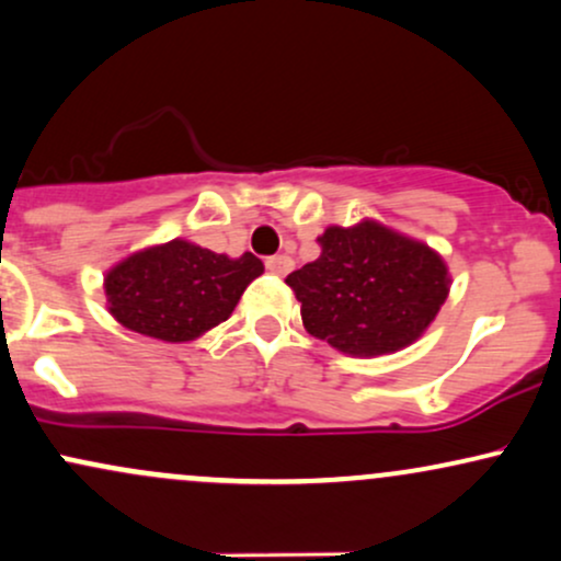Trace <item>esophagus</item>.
I'll list each match as a JSON object with an SVG mask.
<instances>
[{"label":"esophagus","mask_w":561,"mask_h":561,"mask_svg":"<svg viewBox=\"0 0 561 561\" xmlns=\"http://www.w3.org/2000/svg\"><path fill=\"white\" fill-rule=\"evenodd\" d=\"M293 259H289V255H272V259H266V268H268V274H274V276H285V274H289L293 272Z\"/></svg>","instance_id":"esophagus-1"}]
</instances>
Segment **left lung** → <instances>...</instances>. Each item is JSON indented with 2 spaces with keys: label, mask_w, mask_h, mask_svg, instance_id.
Segmentation results:
<instances>
[{
  "label": "left lung",
  "mask_w": 561,
  "mask_h": 561,
  "mask_svg": "<svg viewBox=\"0 0 561 561\" xmlns=\"http://www.w3.org/2000/svg\"><path fill=\"white\" fill-rule=\"evenodd\" d=\"M321 255L287 276L302 327L347 356L371 358L414 343L448 298V266L433 248L364 218L330 227Z\"/></svg>",
  "instance_id": "8db88e82"
}]
</instances>
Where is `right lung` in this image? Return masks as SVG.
Listing matches in <instances>:
<instances>
[{
	"label": "right lung",
	"mask_w": 561,
	"mask_h": 561,
	"mask_svg": "<svg viewBox=\"0 0 561 561\" xmlns=\"http://www.w3.org/2000/svg\"><path fill=\"white\" fill-rule=\"evenodd\" d=\"M263 274L253 253L229 259L171 240L128 255L107 272V311L126 330L163 343H190L231 317L244 287Z\"/></svg>",
	"instance_id": "1"
}]
</instances>
